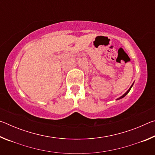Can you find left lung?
<instances>
[{
	"mask_svg": "<svg viewBox=\"0 0 155 155\" xmlns=\"http://www.w3.org/2000/svg\"><path fill=\"white\" fill-rule=\"evenodd\" d=\"M133 84H134V83H133V84H132V85H131L130 86V88L129 89H128V90H127V92H125L124 94H123V95L122 96H120V98H117L116 99V101H117V100H120V99H122V98H124V97L126 96V95H127V94L128 93V92H129V91H130V89H131V87H133Z\"/></svg>",
	"mask_w": 155,
	"mask_h": 155,
	"instance_id": "8db88e82",
	"label": "left lung"
}]
</instances>
